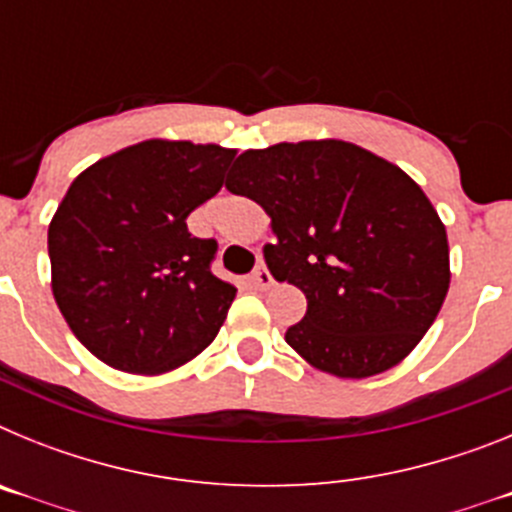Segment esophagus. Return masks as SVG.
<instances>
[{
  "instance_id": "34e87169",
  "label": "esophagus",
  "mask_w": 512,
  "mask_h": 512,
  "mask_svg": "<svg viewBox=\"0 0 512 512\" xmlns=\"http://www.w3.org/2000/svg\"><path fill=\"white\" fill-rule=\"evenodd\" d=\"M251 284L256 289H269L271 284H274V277H271L269 269H266V266L261 264V266H256V271H253V274H251Z\"/></svg>"
}]
</instances>
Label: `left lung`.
<instances>
[{
    "mask_svg": "<svg viewBox=\"0 0 512 512\" xmlns=\"http://www.w3.org/2000/svg\"><path fill=\"white\" fill-rule=\"evenodd\" d=\"M225 187L264 207L277 233L266 266L305 292L284 333L302 359L364 379L418 346L449 292V241L405 171L354 143L302 140L241 153Z\"/></svg>",
    "mask_w": 512,
    "mask_h": 512,
    "instance_id": "8db88e82",
    "label": "left lung"
}]
</instances>
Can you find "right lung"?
<instances>
[{
  "label": "right lung",
  "instance_id": "obj_1",
  "mask_svg": "<svg viewBox=\"0 0 512 512\" xmlns=\"http://www.w3.org/2000/svg\"><path fill=\"white\" fill-rule=\"evenodd\" d=\"M233 156L143 140L74 179L48 228L53 297L99 361L161 374L215 341L235 287L212 274L217 241L194 238L187 217L220 192Z\"/></svg>",
  "mask_w": 512,
  "mask_h": 512
}]
</instances>
